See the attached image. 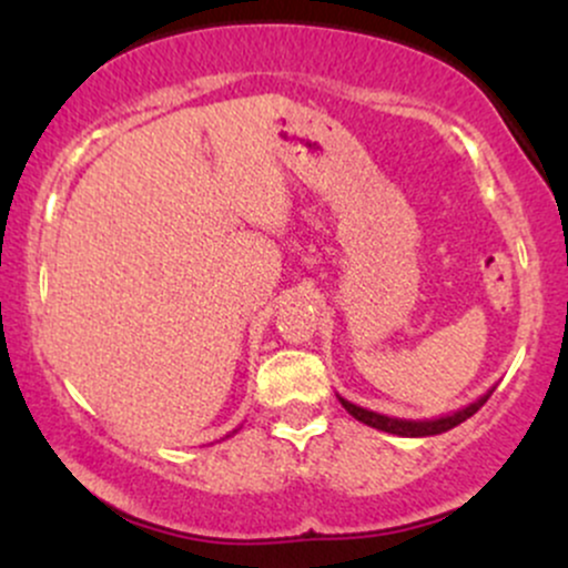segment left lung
Masks as SVG:
<instances>
[{
    "label": "left lung",
    "mask_w": 568,
    "mask_h": 568,
    "mask_svg": "<svg viewBox=\"0 0 568 568\" xmlns=\"http://www.w3.org/2000/svg\"><path fill=\"white\" fill-rule=\"evenodd\" d=\"M491 393H494V389H488L486 395H480L478 400L470 403V406L454 410V414L438 416V419H397V416H384V414H376V410L355 406V403L344 400L342 395H338V403H342V406L347 408V414L355 416L357 422H363V425H368V427L382 429V433L400 435V438H427V435L448 433V429H454L456 425H462L465 419H470L475 410H480V406H484L488 397H491Z\"/></svg>",
    "instance_id": "8db88e82"
}]
</instances>
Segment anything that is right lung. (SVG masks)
<instances>
[{"label": "right lung", "mask_w": 568, "mask_h": 568, "mask_svg": "<svg viewBox=\"0 0 568 568\" xmlns=\"http://www.w3.org/2000/svg\"><path fill=\"white\" fill-rule=\"evenodd\" d=\"M234 433H237V429H232V435H234ZM226 438H230V435H226Z\"/></svg>", "instance_id": "1"}]
</instances>
